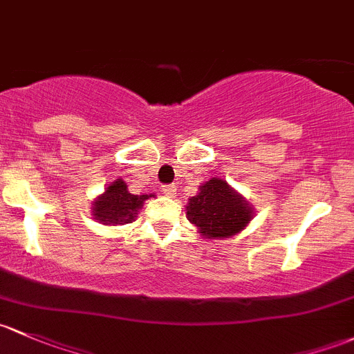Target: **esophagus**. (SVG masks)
<instances>
[{"label": "esophagus", "mask_w": 354, "mask_h": 354, "mask_svg": "<svg viewBox=\"0 0 354 354\" xmlns=\"http://www.w3.org/2000/svg\"><path fill=\"white\" fill-rule=\"evenodd\" d=\"M176 188H174V185H162V193H165L166 196H174L176 195Z\"/></svg>", "instance_id": "esophagus-1"}]
</instances>
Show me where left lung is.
Segmentation results:
<instances>
[{"mask_svg": "<svg viewBox=\"0 0 354 354\" xmlns=\"http://www.w3.org/2000/svg\"><path fill=\"white\" fill-rule=\"evenodd\" d=\"M251 214L248 203L218 178L207 181L187 207L188 221L208 239L234 236L249 224Z\"/></svg>", "mask_w": 354, "mask_h": 354, "instance_id": "left-lung-1", "label": "left lung"}]
</instances>
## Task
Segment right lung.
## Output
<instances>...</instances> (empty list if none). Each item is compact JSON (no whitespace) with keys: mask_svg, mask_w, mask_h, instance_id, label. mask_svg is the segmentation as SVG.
<instances>
[{"mask_svg":"<svg viewBox=\"0 0 354 354\" xmlns=\"http://www.w3.org/2000/svg\"><path fill=\"white\" fill-rule=\"evenodd\" d=\"M147 195H132L127 185L118 178L117 181L105 189L102 196L95 202L93 215L103 224H129L133 221L137 210L142 207Z\"/></svg>","mask_w":354,"mask_h":354,"instance_id":"1","label":"right lung"}]
</instances>
